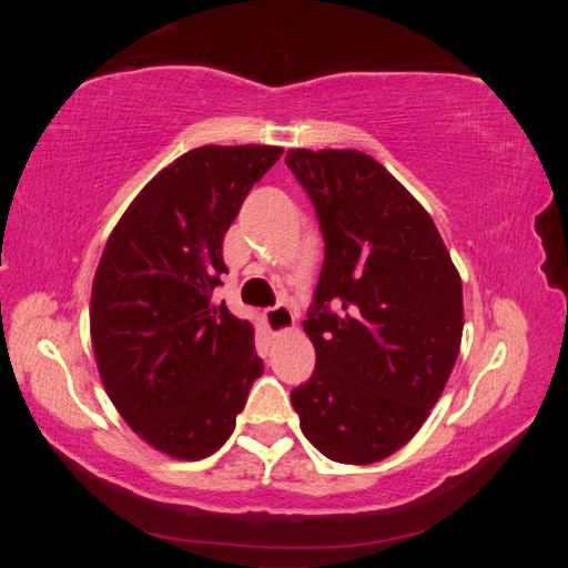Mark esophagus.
Returning a JSON list of instances; mask_svg holds the SVG:
<instances>
[{
  "label": "esophagus",
  "mask_w": 568,
  "mask_h": 568,
  "mask_svg": "<svg viewBox=\"0 0 568 568\" xmlns=\"http://www.w3.org/2000/svg\"><path fill=\"white\" fill-rule=\"evenodd\" d=\"M265 323L267 331L273 335H285L295 328V311L291 305H275L271 311H265Z\"/></svg>",
  "instance_id": "obj_1"
}]
</instances>
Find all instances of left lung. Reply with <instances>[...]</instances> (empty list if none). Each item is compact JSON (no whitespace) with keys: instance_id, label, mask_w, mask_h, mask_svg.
<instances>
[{"instance_id":"obj_1","label":"left lung","mask_w":568,"mask_h":568,"mask_svg":"<svg viewBox=\"0 0 568 568\" xmlns=\"http://www.w3.org/2000/svg\"><path fill=\"white\" fill-rule=\"evenodd\" d=\"M325 261L303 328L315 371L291 393L305 438L338 464L388 458L444 393L464 335V287L416 197L358 150H287Z\"/></svg>"}]
</instances>
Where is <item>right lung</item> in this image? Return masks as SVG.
<instances>
[{
	"label": "right lung",
	"instance_id": "add662e5",
	"mask_svg": "<svg viewBox=\"0 0 568 568\" xmlns=\"http://www.w3.org/2000/svg\"><path fill=\"white\" fill-rule=\"evenodd\" d=\"M275 145H203L152 178L102 250L90 335L102 386L124 423L160 454L213 456L263 376L255 331L213 303L223 237Z\"/></svg>",
	"mask_w": 568,
	"mask_h": 568
}]
</instances>
